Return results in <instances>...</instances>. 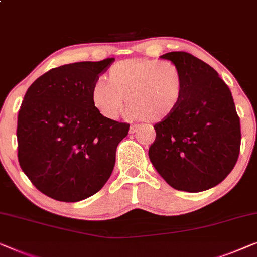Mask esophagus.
I'll use <instances>...</instances> for the list:
<instances>
[{"mask_svg":"<svg viewBox=\"0 0 257 257\" xmlns=\"http://www.w3.org/2000/svg\"><path fill=\"white\" fill-rule=\"evenodd\" d=\"M137 129H139V125H137V124H132V125H130V128H129V133L130 134L136 133Z\"/></svg>","mask_w":257,"mask_h":257,"instance_id":"obj_1","label":"esophagus"}]
</instances>
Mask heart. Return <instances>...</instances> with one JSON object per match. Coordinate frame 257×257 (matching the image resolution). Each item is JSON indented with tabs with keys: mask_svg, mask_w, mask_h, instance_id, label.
<instances>
[{
	"mask_svg": "<svg viewBox=\"0 0 257 257\" xmlns=\"http://www.w3.org/2000/svg\"><path fill=\"white\" fill-rule=\"evenodd\" d=\"M185 79L171 61L129 59L108 71V83L98 80L91 92L92 104L108 120H115L128 100L127 115L156 123L170 117L181 104Z\"/></svg>",
	"mask_w": 257,
	"mask_h": 257,
	"instance_id": "obj_1",
	"label": "heart"
}]
</instances>
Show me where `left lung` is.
Here are the masks:
<instances>
[{
	"mask_svg": "<svg viewBox=\"0 0 257 257\" xmlns=\"http://www.w3.org/2000/svg\"><path fill=\"white\" fill-rule=\"evenodd\" d=\"M160 57L179 67L185 91L178 109L153 125L149 158L174 189H210L231 173L240 153V117L231 90L212 67L189 53Z\"/></svg>",
	"mask_w": 257,
	"mask_h": 257,
	"instance_id": "left-lung-1",
	"label": "left lung"
}]
</instances>
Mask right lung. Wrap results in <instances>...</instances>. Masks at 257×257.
Instances as JSON below:
<instances>
[{
  "mask_svg": "<svg viewBox=\"0 0 257 257\" xmlns=\"http://www.w3.org/2000/svg\"><path fill=\"white\" fill-rule=\"evenodd\" d=\"M115 59L53 68L34 80L18 112V162L38 190L61 202L98 193L112 174L129 124L92 104L99 75Z\"/></svg>",
  "mask_w": 257,
  "mask_h": 257,
  "instance_id": "1",
  "label": "right lung"
}]
</instances>
